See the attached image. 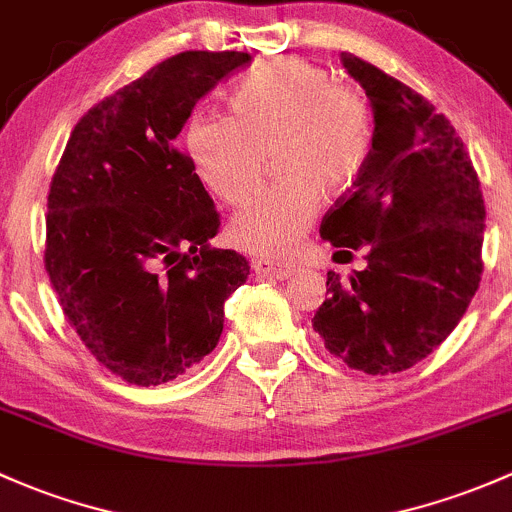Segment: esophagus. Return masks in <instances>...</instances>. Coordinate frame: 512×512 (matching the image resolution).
Masks as SVG:
<instances>
[{
    "mask_svg": "<svg viewBox=\"0 0 512 512\" xmlns=\"http://www.w3.org/2000/svg\"><path fill=\"white\" fill-rule=\"evenodd\" d=\"M252 270H255L260 277H270V279H289L292 274H297L299 265L294 262H279V260H255L252 262Z\"/></svg>",
    "mask_w": 512,
    "mask_h": 512,
    "instance_id": "obj_1",
    "label": "esophagus"
}]
</instances>
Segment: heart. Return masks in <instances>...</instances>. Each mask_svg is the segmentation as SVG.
Instances as JSON below:
<instances>
[{"label":"heart","instance_id":"1","mask_svg":"<svg viewBox=\"0 0 512 512\" xmlns=\"http://www.w3.org/2000/svg\"><path fill=\"white\" fill-rule=\"evenodd\" d=\"M228 107L230 115L188 117L186 157L208 191L240 203L274 154L279 181L242 203L228 235L252 255L284 257L314 223L321 193L341 196L358 181L373 142V112L358 90L299 56L242 75Z\"/></svg>","mask_w":512,"mask_h":512}]
</instances>
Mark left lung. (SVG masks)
Returning a JSON list of instances; mask_svg holds the SVG:
<instances>
[{
	"mask_svg": "<svg viewBox=\"0 0 512 512\" xmlns=\"http://www.w3.org/2000/svg\"><path fill=\"white\" fill-rule=\"evenodd\" d=\"M343 66L373 105V147L319 233L333 247H363L368 267L351 284L328 272V299L311 324L348 368L400 373L469 309L483 274L486 206L464 142L432 102L353 53Z\"/></svg>",
	"mask_w": 512,
	"mask_h": 512,
	"instance_id": "obj_1",
	"label": "left lung"
}]
</instances>
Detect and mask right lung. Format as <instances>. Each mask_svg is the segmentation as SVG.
Masks as SVG:
<instances>
[{"mask_svg":"<svg viewBox=\"0 0 512 512\" xmlns=\"http://www.w3.org/2000/svg\"><path fill=\"white\" fill-rule=\"evenodd\" d=\"M252 63L184 51L102 98L73 127L48 191L46 265L68 324L132 385L179 378L218 346L250 262L215 250L220 213L176 147L193 105Z\"/></svg>","mask_w":512,"mask_h":512,"instance_id":"1","label":"right lung"}]
</instances>
